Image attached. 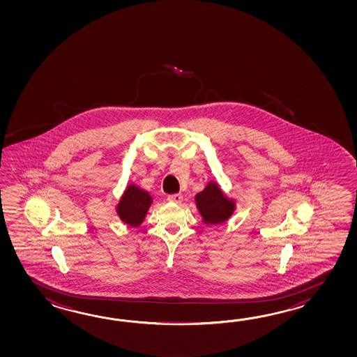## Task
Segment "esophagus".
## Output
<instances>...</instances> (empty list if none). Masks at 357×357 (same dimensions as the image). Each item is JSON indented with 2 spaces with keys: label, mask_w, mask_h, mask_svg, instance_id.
<instances>
[{
  "label": "esophagus",
  "mask_w": 357,
  "mask_h": 357,
  "mask_svg": "<svg viewBox=\"0 0 357 357\" xmlns=\"http://www.w3.org/2000/svg\"><path fill=\"white\" fill-rule=\"evenodd\" d=\"M168 202L171 203H176V204H180L182 202L181 194H172V195H168Z\"/></svg>",
  "instance_id": "1"
}]
</instances>
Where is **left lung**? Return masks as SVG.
<instances>
[{
    "label": "left lung",
    "instance_id": "obj_1",
    "mask_svg": "<svg viewBox=\"0 0 357 357\" xmlns=\"http://www.w3.org/2000/svg\"><path fill=\"white\" fill-rule=\"evenodd\" d=\"M195 204L206 226L225 223L236 211V199L228 197L215 180H209L204 189L197 192Z\"/></svg>",
    "mask_w": 357,
    "mask_h": 357
}]
</instances>
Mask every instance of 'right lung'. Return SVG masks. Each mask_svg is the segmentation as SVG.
Returning a JSON list of instances; mask_svg holds the SVG:
<instances>
[{
	"label": "right lung",
	"mask_w": 357,
	"mask_h": 357,
	"mask_svg": "<svg viewBox=\"0 0 357 357\" xmlns=\"http://www.w3.org/2000/svg\"><path fill=\"white\" fill-rule=\"evenodd\" d=\"M152 204L153 197L149 191L139 188L135 183H129L114 206V212L125 225L137 228L144 222Z\"/></svg>",
	"instance_id": "add662e5"
}]
</instances>
